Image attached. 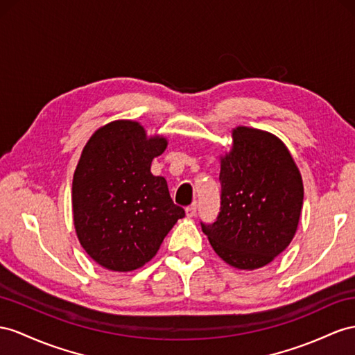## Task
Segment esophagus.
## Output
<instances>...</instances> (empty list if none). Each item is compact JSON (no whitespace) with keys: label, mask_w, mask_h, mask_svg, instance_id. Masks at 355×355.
<instances>
[{"label":"esophagus","mask_w":355,"mask_h":355,"mask_svg":"<svg viewBox=\"0 0 355 355\" xmlns=\"http://www.w3.org/2000/svg\"><path fill=\"white\" fill-rule=\"evenodd\" d=\"M196 210H198V204L196 202H192L189 207H186L187 217H193L196 214Z\"/></svg>","instance_id":"34e87169"}]
</instances>
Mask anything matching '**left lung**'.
Wrapping results in <instances>:
<instances>
[{
    "mask_svg": "<svg viewBox=\"0 0 355 355\" xmlns=\"http://www.w3.org/2000/svg\"><path fill=\"white\" fill-rule=\"evenodd\" d=\"M232 138V151L220 166V211L214 222H201V228L225 262L253 270L267 266L293 240L303 181L276 136L239 127Z\"/></svg>",
    "mask_w": 355,
    "mask_h": 355,
    "instance_id": "8db88e82",
    "label": "left lung"
}]
</instances>
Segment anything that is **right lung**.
Wrapping results in <instances>:
<instances>
[{
	"mask_svg": "<svg viewBox=\"0 0 355 355\" xmlns=\"http://www.w3.org/2000/svg\"><path fill=\"white\" fill-rule=\"evenodd\" d=\"M165 138L147 139L135 121L98 129L83 151L73 177V220L78 239L97 264L132 271L156 255L184 208L175 205L151 162Z\"/></svg>",
	"mask_w": 355,
	"mask_h": 355,
	"instance_id": "obj_1",
	"label": "right lung"
}]
</instances>
